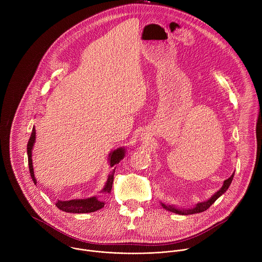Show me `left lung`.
Listing matches in <instances>:
<instances>
[{
	"label": "left lung",
	"instance_id": "8db88e82",
	"mask_svg": "<svg viewBox=\"0 0 262 262\" xmlns=\"http://www.w3.org/2000/svg\"><path fill=\"white\" fill-rule=\"evenodd\" d=\"M233 176H234V173L228 178V179H226L225 181H224V183H223V185H222V188L209 199V200H207V201H205V202H200V203H198L194 208H188V209H185V208H177L176 206H173V205H165V204H163L162 203V206L165 208V209H167V210H169V211H172V212H175V213H177V214H182V215H184V214H194V213H198V212H202V211H205L206 209H208L213 203H214V201L220 197V196H222L224 193H225L227 190H228V188H229V185L231 184V181H232V179H233Z\"/></svg>",
	"mask_w": 262,
	"mask_h": 262
}]
</instances>
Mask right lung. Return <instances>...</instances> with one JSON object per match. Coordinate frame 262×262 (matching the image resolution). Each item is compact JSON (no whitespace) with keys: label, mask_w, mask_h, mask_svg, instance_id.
<instances>
[{"label":"right lung","mask_w":262,"mask_h":262,"mask_svg":"<svg viewBox=\"0 0 262 262\" xmlns=\"http://www.w3.org/2000/svg\"><path fill=\"white\" fill-rule=\"evenodd\" d=\"M35 128L33 127L30 140L28 142L27 146V152H28V163H29V169H30V174L33 179V182L36 184V178L34 176V171H33V165H32V148L35 142ZM125 150L124 148L120 147L116 150L112 151L108 155V162L111 167H113L114 169H112L106 183L104 185L103 190L101 191L102 193H110L112 190V185H113V180H114V173H115V165L119 164V162L124 158ZM56 206L66 212H72V213H87V212H93L96 211L104 206V202L98 200L96 197H91L88 199H77V200H69V201H58L56 203Z\"/></svg>","instance_id":"obj_1"}]
</instances>
